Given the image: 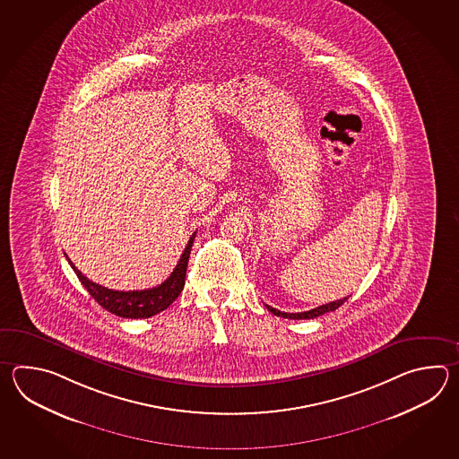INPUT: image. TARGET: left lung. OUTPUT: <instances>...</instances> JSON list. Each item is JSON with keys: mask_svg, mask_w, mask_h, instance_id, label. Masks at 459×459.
Wrapping results in <instances>:
<instances>
[{"mask_svg": "<svg viewBox=\"0 0 459 459\" xmlns=\"http://www.w3.org/2000/svg\"><path fill=\"white\" fill-rule=\"evenodd\" d=\"M346 300H348V297H344L342 300L325 303V305H320V307L312 308V310H308V312L300 313L281 312V310L273 308V307H269V305H265V307H267V310H269V312L273 313V315H277V316H282V318H290V320H310V318H316V316H320L323 313L334 312V310H336L338 307H342V303L346 302Z\"/></svg>", "mask_w": 459, "mask_h": 459, "instance_id": "1", "label": "left lung"}]
</instances>
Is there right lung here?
<instances>
[{"label": "right lung", "instance_id": "obj_1", "mask_svg": "<svg viewBox=\"0 0 459 459\" xmlns=\"http://www.w3.org/2000/svg\"><path fill=\"white\" fill-rule=\"evenodd\" d=\"M195 234L196 231L190 236L188 244H186L184 253L180 255L174 273H170L160 285L152 287V289H146V290L123 292V290L107 289L100 283L88 281L87 277L72 264V261L67 257V254H65V257L72 265V269L77 273L78 281L83 283L87 292L105 310L117 315V316H121V318H149V316H154L157 313L164 312L167 307L174 302L180 292L184 290L186 264H188V257H190Z\"/></svg>", "mask_w": 459, "mask_h": 459}]
</instances>
